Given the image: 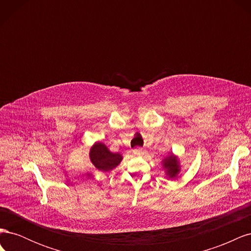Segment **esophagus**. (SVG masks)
Instances as JSON below:
<instances>
[{
  "label": "esophagus",
  "instance_id": "34e87169",
  "mask_svg": "<svg viewBox=\"0 0 251 251\" xmlns=\"http://www.w3.org/2000/svg\"><path fill=\"white\" fill-rule=\"evenodd\" d=\"M143 149H141V148H136V149H134L133 150V153L135 154V155H141V154H143Z\"/></svg>",
  "mask_w": 251,
  "mask_h": 251
}]
</instances>
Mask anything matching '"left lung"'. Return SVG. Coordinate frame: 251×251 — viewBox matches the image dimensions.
I'll return each mask as SVG.
<instances>
[{
    "label": "left lung",
    "instance_id": "8db88e82",
    "mask_svg": "<svg viewBox=\"0 0 251 251\" xmlns=\"http://www.w3.org/2000/svg\"><path fill=\"white\" fill-rule=\"evenodd\" d=\"M164 168L168 169V174L171 177H175L179 172V165L177 162V159L173 155L169 158H166L164 160Z\"/></svg>",
    "mask_w": 251,
    "mask_h": 251
}]
</instances>
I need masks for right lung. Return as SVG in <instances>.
<instances>
[{
  "instance_id": "add662e5",
  "label": "right lung",
  "mask_w": 251,
  "mask_h": 251,
  "mask_svg": "<svg viewBox=\"0 0 251 251\" xmlns=\"http://www.w3.org/2000/svg\"><path fill=\"white\" fill-rule=\"evenodd\" d=\"M90 158L92 163L96 168L102 172H109L120 163L121 155L113 154L107 149V147L101 142L96 143L95 146L91 149Z\"/></svg>"
}]
</instances>
